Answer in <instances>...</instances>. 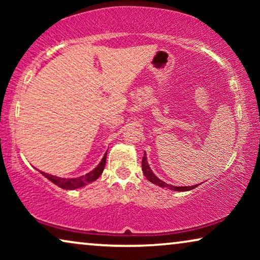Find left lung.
<instances>
[{
	"mask_svg": "<svg viewBox=\"0 0 260 260\" xmlns=\"http://www.w3.org/2000/svg\"><path fill=\"white\" fill-rule=\"evenodd\" d=\"M142 170H143L144 176L147 177V179L150 181V182H152L154 184H157L158 187H162V188H169V189L176 190V191H187V190L194 189V188L198 186V184H195V186H190V187H175V186H172V184L163 182L162 180H159L158 177L156 176L154 173H152V170L150 169V167H149V165H148L147 154H145V152H144L143 159H142Z\"/></svg>",
	"mask_w": 260,
	"mask_h": 260,
	"instance_id": "left-lung-1",
	"label": "left lung"
}]
</instances>
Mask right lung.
Listing matches in <instances>:
<instances>
[{
  "label": "right lung",
  "mask_w": 260,
  "mask_h": 260,
  "mask_svg": "<svg viewBox=\"0 0 260 260\" xmlns=\"http://www.w3.org/2000/svg\"><path fill=\"white\" fill-rule=\"evenodd\" d=\"M106 154H108V152H105L104 157L102 158L101 163H99V165L95 167V168L92 170V172L87 173L86 175H83V176H79V177H74V179H63V177L49 175V174H46V173H42V172H41V174L44 176L47 177L49 181H52L53 183L56 184V186L62 188V189H76V188H81V187L86 186L87 183L93 182V181L97 180L98 177L102 175L103 170H104L105 163H106Z\"/></svg>",
  "instance_id": "add662e5"
}]
</instances>
